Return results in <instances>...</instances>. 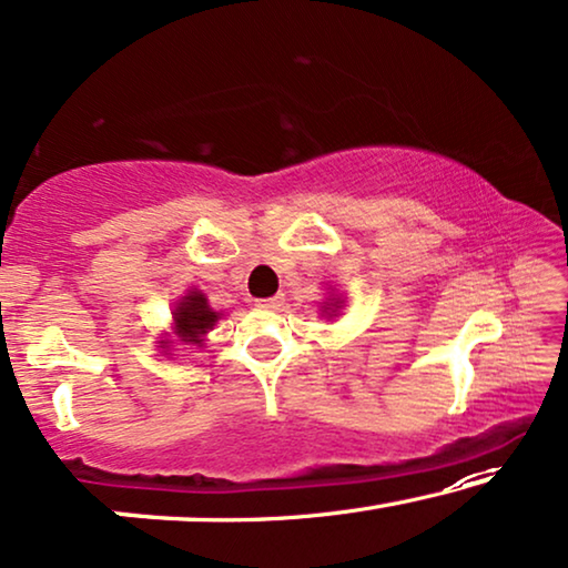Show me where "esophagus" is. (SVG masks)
<instances>
[{
  "mask_svg": "<svg viewBox=\"0 0 568 568\" xmlns=\"http://www.w3.org/2000/svg\"><path fill=\"white\" fill-rule=\"evenodd\" d=\"M258 307H266V310H282V307H284V294H274V297L258 300Z\"/></svg>",
  "mask_w": 568,
  "mask_h": 568,
  "instance_id": "34e87169",
  "label": "esophagus"
}]
</instances>
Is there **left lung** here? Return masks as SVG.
I'll return each instance as SVG.
<instances>
[{
	"mask_svg": "<svg viewBox=\"0 0 568 568\" xmlns=\"http://www.w3.org/2000/svg\"><path fill=\"white\" fill-rule=\"evenodd\" d=\"M336 307H338V302H336ZM325 310H331V307H325Z\"/></svg>",
	"mask_w": 568,
	"mask_h": 568,
	"instance_id": "1",
	"label": "left lung"
}]
</instances>
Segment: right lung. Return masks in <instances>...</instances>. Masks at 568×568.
Here are the masks:
<instances>
[{
	"instance_id": "right-lung-1",
	"label": "right lung",
	"mask_w": 568,
	"mask_h": 568,
	"mask_svg": "<svg viewBox=\"0 0 568 568\" xmlns=\"http://www.w3.org/2000/svg\"><path fill=\"white\" fill-rule=\"evenodd\" d=\"M173 317L178 333H181L183 341H191V344H201V336L206 331H212V325L220 321V315L209 307V302L201 292L185 294L181 305L175 307Z\"/></svg>"
}]
</instances>
